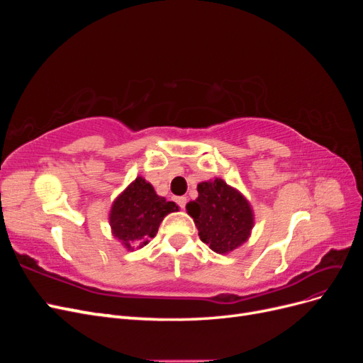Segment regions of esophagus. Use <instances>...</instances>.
Wrapping results in <instances>:
<instances>
[{
    "label": "esophagus",
    "instance_id": "obj_1",
    "mask_svg": "<svg viewBox=\"0 0 363 363\" xmlns=\"http://www.w3.org/2000/svg\"><path fill=\"white\" fill-rule=\"evenodd\" d=\"M186 201H188V200H186V196H179V199H177V204H179L182 208H184Z\"/></svg>",
    "mask_w": 363,
    "mask_h": 363
}]
</instances>
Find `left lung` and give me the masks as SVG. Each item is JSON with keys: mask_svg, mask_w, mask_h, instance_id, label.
<instances>
[{"mask_svg": "<svg viewBox=\"0 0 363 363\" xmlns=\"http://www.w3.org/2000/svg\"><path fill=\"white\" fill-rule=\"evenodd\" d=\"M199 196L186 204L194 218L199 236L218 255H228L245 244L255 227V213L250 201L223 179L201 182Z\"/></svg>", "mask_w": 363, "mask_h": 363, "instance_id": "8db88e82", "label": "left lung"}]
</instances>
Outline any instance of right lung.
<instances>
[{"mask_svg": "<svg viewBox=\"0 0 363 363\" xmlns=\"http://www.w3.org/2000/svg\"><path fill=\"white\" fill-rule=\"evenodd\" d=\"M172 212H179L177 204L157 195L144 177H136L112 203L108 224L124 248L133 251L147 245L163 218Z\"/></svg>", "mask_w": 363, "mask_h": 363, "instance_id": "1", "label": "right lung"}]
</instances>
